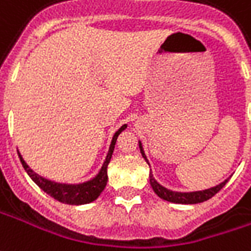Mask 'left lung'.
<instances>
[{
	"instance_id": "left-lung-1",
	"label": "left lung",
	"mask_w": 251,
	"mask_h": 251,
	"mask_svg": "<svg viewBox=\"0 0 251 251\" xmlns=\"http://www.w3.org/2000/svg\"><path fill=\"white\" fill-rule=\"evenodd\" d=\"M140 145V151H141V155L143 157L147 160V156L144 153L143 151V145L141 143L138 144ZM148 163V160H147ZM150 164V163H148ZM150 180H151V186L153 189V192L160 197V199L166 200V201H170V202H176V204H199V202H202V201H206V200L212 199L217 192H220L223 186L227 183L226 179L224 182H222L220 185L217 186L212 187V189H208V190H204V192H194V193H176V192H171V190H167L166 187L160 186L157 182L153 178L152 173L150 174Z\"/></svg>"
}]
</instances>
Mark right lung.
<instances>
[{"label":"right lung","mask_w":251,"mask_h":251,"mask_svg":"<svg viewBox=\"0 0 251 251\" xmlns=\"http://www.w3.org/2000/svg\"><path fill=\"white\" fill-rule=\"evenodd\" d=\"M126 125L121 127L120 130L114 134L113 141L110 145V151H108V155L106 157V162L101 167L100 173L98 174L96 178L92 180H89L87 183L83 185H59V183H54L51 180H47L45 178H42L38 174H35L31 168L28 167L27 163L23 160V157L19 153L20 157V162H22L23 167L27 171V174L31 176V179L34 180L35 183L43 190L46 192L49 196H51L52 199H55L59 202H65V204L71 205H81V204H88L95 201L100 193L104 190V187L107 185V166L110 160H111V156H113L114 148H115V143H117V138L120 136V133L122 130H125Z\"/></svg>","instance_id":"1"}]
</instances>
